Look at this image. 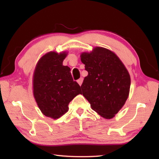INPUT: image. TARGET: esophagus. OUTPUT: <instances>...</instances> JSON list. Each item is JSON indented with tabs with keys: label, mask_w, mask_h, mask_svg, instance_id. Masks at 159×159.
<instances>
[{
	"label": "esophagus",
	"mask_w": 159,
	"mask_h": 159,
	"mask_svg": "<svg viewBox=\"0 0 159 159\" xmlns=\"http://www.w3.org/2000/svg\"><path fill=\"white\" fill-rule=\"evenodd\" d=\"M83 81V79L82 77H80L79 79H78V80H77V82H78V83L80 85H82Z\"/></svg>",
	"instance_id": "34e87169"
}]
</instances>
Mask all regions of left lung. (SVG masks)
<instances>
[{
  "label": "left lung",
  "mask_w": 159,
  "mask_h": 159,
  "mask_svg": "<svg viewBox=\"0 0 159 159\" xmlns=\"http://www.w3.org/2000/svg\"><path fill=\"white\" fill-rule=\"evenodd\" d=\"M80 60L88 72L81 85L83 95L94 111L111 119L128 98L130 86L128 70L116 54L102 47L82 53Z\"/></svg>",
  "instance_id": "obj_1"
}]
</instances>
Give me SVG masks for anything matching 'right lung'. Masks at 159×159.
<instances>
[{"label": "right lung", "instance_id": "1", "mask_svg": "<svg viewBox=\"0 0 159 159\" xmlns=\"http://www.w3.org/2000/svg\"><path fill=\"white\" fill-rule=\"evenodd\" d=\"M65 52H50L38 61L33 75V94L44 116L58 119L67 112L68 104L81 93L80 87L74 81L70 68L63 66Z\"/></svg>", "mask_w": 159, "mask_h": 159}]
</instances>
